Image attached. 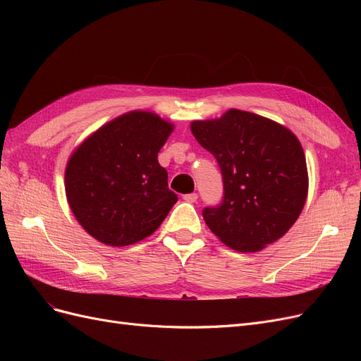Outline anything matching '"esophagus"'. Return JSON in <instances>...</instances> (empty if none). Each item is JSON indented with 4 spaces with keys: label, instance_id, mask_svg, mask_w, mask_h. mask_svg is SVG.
I'll use <instances>...</instances> for the list:
<instances>
[{
    "label": "esophagus",
    "instance_id": "esophagus-1",
    "mask_svg": "<svg viewBox=\"0 0 361 361\" xmlns=\"http://www.w3.org/2000/svg\"><path fill=\"white\" fill-rule=\"evenodd\" d=\"M183 200L188 202V203H194L195 200H197V194H195V192L185 194V195H183Z\"/></svg>",
    "mask_w": 361,
    "mask_h": 361
}]
</instances>
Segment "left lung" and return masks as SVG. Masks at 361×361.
I'll use <instances>...</instances> for the list:
<instances>
[{
  "mask_svg": "<svg viewBox=\"0 0 361 361\" xmlns=\"http://www.w3.org/2000/svg\"><path fill=\"white\" fill-rule=\"evenodd\" d=\"M191 133L223 174V202L203 209L207 227L241 253L276 243L307 199V166L298 138L277 122L235 108L220 118L195 120Z\"/></svg>",
  "mask_w": 361,
  "mask_h": 361,
  "instance_id": "left-lung-1",
  "label": "left lung"
}]
</instances>
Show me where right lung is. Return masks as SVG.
I'll return each instance as SVG.
<instances>
[{
    "label": "right lung",
    "instance_id": "add662e5",
    "mask_svg": "<svg viewBox=\"0 0 361 361\" xmlns=\"http://www.w3.org/2000/svg\"><path fill=\"white\" fill-rule=\"evenodd\" d=\"M173 125L130 111L101 126L75 149L64 173L71 209L84 231L113 247L135 244L166 220L178 195L169 190L158 152Z\"/></svg>",
    "mask_w": 361,
    "mask_h": 361
}]
</instances>
